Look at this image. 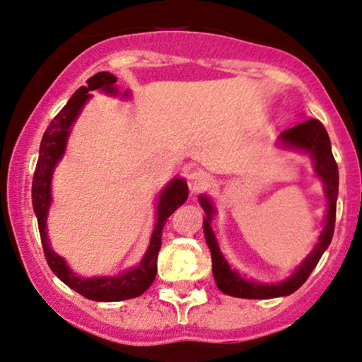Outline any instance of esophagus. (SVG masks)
I'll use <instances>...</instances> for the list:
<instances>
[{
  "label": "esophagus",
  "instance_id": "1",
  "mask_svg": "<svg viewBox=\"0 0 362 362\" xmlns=\"http://www.w3.org/2000/svg\"><path fill=\"white\" fill-rule=\"evenodd\" d=\"M187 184H189L192 194H202V192L209 189L210 177L207 172L197 168V170H192L189 175H187Z\"/></svg>",
  "mask_w": 362,
  "mask_h": 362
}]
</instances>
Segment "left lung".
<instances>
[{
	"mask_svg": "<svg viewBox=\"0 0 362 362\" xmlns=\"http://www.w3.org/2000/svg\"><path fill=\"white\" fill-rule=\"evenodd\" d=\"M281 141L289 147L303 148L305 152L313 155L315 162V172L322 178L324 185H326L327 195V214H326V227H324L321 237H319L317 245L308 255L303 265L297 267V271L292 276L281 284H259L252 281H245L235 271L228 267L227 260L221 254V249L217 245L210 222L214 217V207L209 202V199L200 197V205H202L205 218H204V232L205 239H207L209 249L212 252V272L215 277V284L222 292L234 297H244V299H272V297L289 296L292 292L299 289L303 284L308 281L310 272L317 265L319 259L322 257L324 250L331 244L334 235V223H336V200L337 190H339V172H337V163L332 157L331 140L326 128L319 120L310 118L299 125L287 128L286 132L281 134Z\"/></svg>",
	"mask_w": 362,
	"mask_h": 362,
	"instance_id": "8db88e82",
	"label": "left lung"
}]
</instances>
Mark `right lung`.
I'll use <instances>...</instances> for the list:
<instances>
[{"label":"right lung","instance_id":"1","mask_svg":"<svg viewBox=\"0 0 362 362\" xmlns=\"http://www.w3.org/2000/svg\"><path fill=\"white\" fill-rule=\"evenodd\" d=\"M117 78L112 73L100 71L86 80V86H81L73 93V97L68 100V103L59 110L57 117L49 122V125L45 132L43 140L40 145V157L36 162L33 187H31V197H33V209L38 218V228L41 244H43V252L47 257L49 269L54 272V276L62 279L68 287L76 291L86 299L98 300V303H115V300L134 299L144 294L145 291L152 286L155 274H157V257L160 245H162V228L165 226L167 218L185 202L189 197L187 184L180 178H175L170 185L163 190L160 195L158 202V218L155 223V230L150 239V247L141 259L139 267L127 271L125 274L117 277H93L83 279L75 276L68 265L59 255H57L49 247V240L47 235V215L52 202V194H49V182H52L53 168L57 162L62 158L65 152V145L68 134H70L71 123L76 120L80 110L83 108L86 100L90 98L88 91L102 88L107 93H115Z\"/></svg>","mask_w":362,"mask_h":362}]
</instances>
